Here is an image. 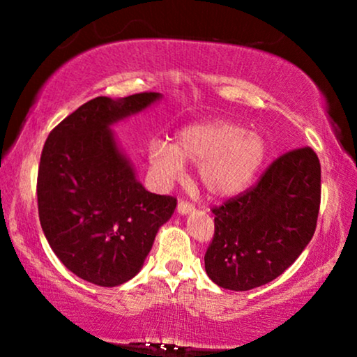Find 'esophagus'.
Segmentation results:
<instances>
[{"label": "esophagus", "instance_id": "34e87169", "mask_svg": "<svg viewBox=\"0 0 357 357\" xmlns=\"http://www.w3.org/2000/svg\"><path fill=\"white\" fill-rule=\"evenodd\" d=\"M177 211H178L180 214H188V213L195 211V206H193L192 203H188V202H178V204H177Z\"/></svg>", "mask_w": 357, "mask_h": 357}]
</instances>
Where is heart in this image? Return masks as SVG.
<instances>
[{
	"mask_svg": "<svg viewBox=\"0 0 357 357\" xmlns=\"http://www.w3.org/2000/svg\"><path fill=\"white\" fill-rule=\"evenodd\" d=\"M268 146L257 131L232 120H209L188 125L170 146L155 139L149 144V165L162 182H174L185 164L198 165V178L213 198H232L250 187L266 160Z\"/></svg>",
	"mask_w": 357,
	"mask_h": 357,
	"instance_id": "1",
	"label": "heart"
}]
</instances>
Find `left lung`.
Instances as JSON below:
<instances>
[{
	"label": "left lung",
	"mask_w": 357,
	"mask_h": 357,
	"mask_svg": "<svg viewBox=\"0 0 357 357\" xmlns=\"http://www.w3.org/2000/svg\"><path fill=\"white\" fill-rule=\"evenodd\" d=\"M320 160L312 148L282 154L255 187L214 213L204 270L224 289L250 291L282 275L314 237Z\"/></svg>",
	"instance_id": "1"
}]
</instances>
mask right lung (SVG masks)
I'll use <instances>...</instances> for the list:
<instances>
[{"instance_id":"right-lung-1","label":"right lung","mask_w":357,"mask_h":357,"mask_svg":"<svg viewBox=\"0 0 357 357\" xmlns=\"http://www.w3.org/2000/svg\"><path fill=\"white\" fill-rule=\"evenodd\" d=\"M96 97L52 130L37 177L38 218L52 250L77 278L114 287L136 276L177 199L146 190L112 125L160 99Z\"/></svg>"}]
</instances>
